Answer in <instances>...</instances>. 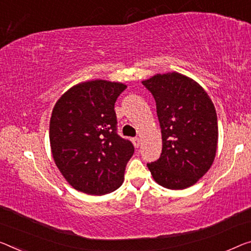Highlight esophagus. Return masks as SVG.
Instances as JSON below:
<instances>
[{"mask_svg": "<svg viewBox=\"0 0 251 251\" xmlns=\"http://www.w3.org/2000/svg\"><path fill=\"white\" fill-rule=\"evenodd\" d=\"M132 142H133L134 147L138 148L139 146H140V142H141V140H140V139H139L138 137H136V138H133V139H132Z\"/></svg>", "mask_w": 251, "mask_h": 251, "instance_id": "obj_1", "label": "esophagus"}]
</instances>
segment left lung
<instances>
[{"label":"left lung","mask_w":251,"mask_h":251,"mask_svg":"<svg viewBox=\"0 0 251 251\" xmlns=\"http://www.w3.org/2000/svg\"><path fill=\"white\" fill-rule=\"evenodd\" d=\"M142 84L156 101L163 149L147 166L156 182L169 190L194 185L213 164L218 118L211 99L195 80L179 73L157 74Z\"/></svg>","instance_id":"left-lung-1"}]
</instances>
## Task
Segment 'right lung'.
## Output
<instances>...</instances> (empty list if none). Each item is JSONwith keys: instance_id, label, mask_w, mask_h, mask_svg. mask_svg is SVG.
<instances>
[{"instance_id": "obj_1", "label": "right lung", "mask_w": 251, "mask_h": 251, "mask_svg": "<svg viewBox=\"0 0 251 251\" xmlns=\"http://www.w3.org/2000/svg\"><path fill=\"white\" fill-rule=\"evenodd\" d=\"M126 88L103 79L79 83L53 107L49 126L52 157L77 191L104 195L123 183L134 147L117 133L114 104Z\"/></svg>"}]
</instances>
